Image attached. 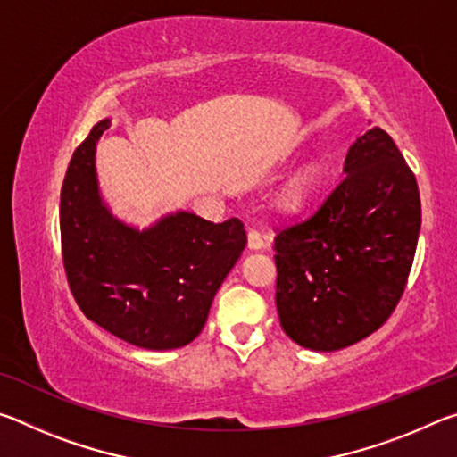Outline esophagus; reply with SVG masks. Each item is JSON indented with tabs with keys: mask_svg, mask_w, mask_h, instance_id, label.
Instances as JSON below:
<instances>
[{
	"mask_svg": "<svg viewBox=\"0 0 457 457\" xmlns=\"http://www.w3.org/2000/svg\"><path fill=\"white\" fill-rule=\"evenodd\" d=\"M247 245H250L252 250H264L266 237L262 236L258 229H250V231H247Z\"/></svg>",
	"mask_w": 457,
	"mask_h": 457,
	"instance_id": "34e87169",
	"label": "esophagus"
}]
</instances>
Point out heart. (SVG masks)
Wrapping results in <instances>:
<instances>
[{
	"label": "heart",
	"mask_w": 457,
	"mask_h": 457,
	"mask_svg": "<svg viewBox=\"0 0 457 457\" xmlns=\"http://www.w3.org/2000/svg\"><path fill=\"white\" fill-rule=\"evenodd\" d=\"M316 183H319V171H316V169H308L306 173L296 177V179L288 185V189L284 191V201L288 205L304 204V199L311 195Z\"/></svg>",
	"instance_id": "heart-1"
}]
</instances>
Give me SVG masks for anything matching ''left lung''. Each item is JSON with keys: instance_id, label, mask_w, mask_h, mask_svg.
I'll use <instances>...</instances> for the list:
<instances>
[{"instance_id": "8db88e82", "label": "left lung", "mask_w": 457, "mask_h": 457, "mask_svg": "<svg viewBox=\"0 0 457 457\" xmlns=\"http://www.w3.org/2000/svg\"><path fill=\"white\" fill-rule=\"evenodd\" d=\"M343 179L312 215L276 228V306L294 343L338 351L389 320L421 228L415 173L383 129L346 153Z\"/></svg>"}]
</instances>
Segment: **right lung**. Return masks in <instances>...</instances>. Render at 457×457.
Here are the masks:
<instances>
[{"instance_id": "right-lung-1", "label": "right lung", "mask_w": 457, "mask_h": 457, "mask_svg": "<svg viewBox=\"0 0 457 457\" xmlns=\"http://www.w3.org/2000/svg\"><path fill=\"white\" fill-rule=\"evenodd\" d=\"M108 120L76 146L60 193L62 262L87 319L151 351L195 338L223 278L247 244L244 223L179 212L151 229L127 228L98 197L95 146Z\"/></svg>"}]
</instances>
